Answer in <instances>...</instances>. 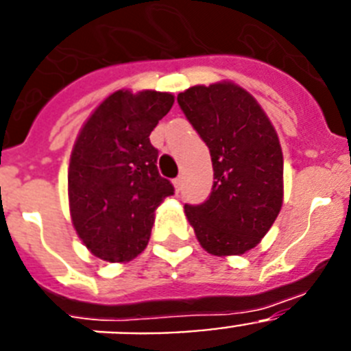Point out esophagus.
I'll return each instance as SVG.
<instances>
[{"instance_id":"obj_1","label":"esophagus","mask_w":351,"mask_h":351,"mask_svg":"<svg viewBox=\"0 0 351 351\" xmlns=\"http://www.w3.org/2000/svg\"><path fill=\"white\" fill-rule=\"evenodd\" d=\"M172 184H173V188H176V191H179V190H181V186H182V178H176L172 181Z\"/></svg>"}]
</instances>
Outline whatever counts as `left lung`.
<instances>
[{
    "instance_id": "8db88e82",
    "label": "left lung",
    "mask_w": 351,
    "mask_h": 351,
    "mask_svg": "<svg viewBox=\"0 0 351 351\" xmlns=\"http://www.w3.org/2000/svg\"><path fill=\"white\" fill-rule=\"evenodd\" d=\"M186 119L209 147L213 191L184 213L210 255H243L260 243L283 206L280 138L256 100L232 82L178 95Z\"/></svg>"
}]
</instances>
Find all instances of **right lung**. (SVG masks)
I'll return each instance as SVG.
<instances>
[{
  "instance_id": "1",
  "label": "right lung",
  "mask_w": 351,
  "mask_h": 351,
  "mask_svg": "<svg viewBox=\"0 0 351 351\" xmlns=\"http://www.w3.org/2000/svg\"><path fill=\"white\" fill-rule=\"evenodd\" d=\"M172 105L170 93L116 91L80 130L68 169V200L77 234L98 258L128 262L142 253L154 210L173 195L149 141Z\"/></svg>"
}]
</instances>
